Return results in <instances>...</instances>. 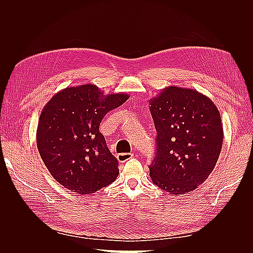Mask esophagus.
<instances>
[{"instance_id": "esophagus-1", "label": "esophagus", "mask_w": 253, "mask_h": 253, "mask_svg": "<svg viewBox=\"0 0 253 253\" xmlns=\"http://www.w3.org/2000/svg\"><path fill=\"white\" fill-rule=\"evenodd\" d=\"M133 156H134V154H132V153H121V154L117 155V159L119 163H126V160L132 158Z\"/></svg>"}]
</instances>
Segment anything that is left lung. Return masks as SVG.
I'll use <instances>...</instances> for the list:
<instances>
[{"label":"left lung","instance_id":"1","mask_svg":"<svg viewBox=\"0 0 253 253\" xmlns=\"http://www.w3.org/2000/svg\"><path fill=\"white\" fill-rule=\"evenodd\" d=\"M157 149L152 181L173 195L191 192L213 171L223 145L216 105L196 89L167 86L150 100Z\"/></svg>","mask_w":253,"mask_h":253}]
</instances>
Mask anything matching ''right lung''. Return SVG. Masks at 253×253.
I'll use <instances>...</instances> for the list:
<instances>
[{"mask_svg":"<svg viewBox=\"0 0 253 253\" xmlns=\"http://www.w3.org/2000/svg\"><path fill=\"white\" fill-rule=\"evenodd\" d=\"M128 98L125 93L104 95L94 84H83L58 91L44 106L37 147L60 185L78 194H90L117 178L118 162L99 126L106 114Z\"/></svg>","mask_w":253,"mask_h":253,"instance_id":"right-lung-1","label":"right lung"}]
</instances>
